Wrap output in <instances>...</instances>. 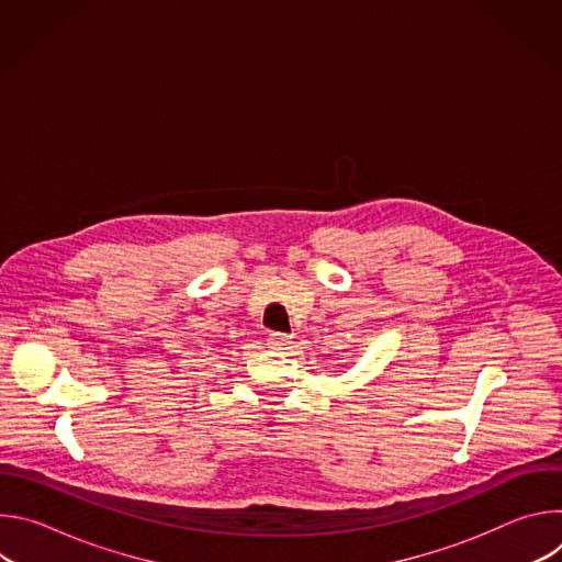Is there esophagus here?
I'll use <instances>...</instances> for the list:
<instances>
[{
    "instance_id": "obj_1",
    "label": "esophagus",
    "mask_w": 562,
    "mask_h": 562,
    "mask_svg": "<svg viewBox=\"0 0 562 562\" xmlns=\"http://www.w3.org/2000/svg\"><path fill=\"white\" fill-rule=\"evenodd\" d=\"M267 342H269V347H271V349H276V351H289V349H291V345H293L291 336H286V334H280V331H273V334H269Z\"/></svg>"
}]
</instances>
